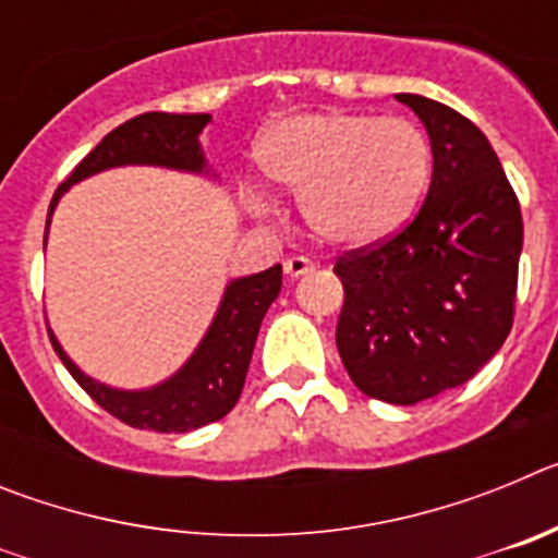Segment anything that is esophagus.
<instances>
[{
    "instance_id": "1",
    "label": "esophagus",
    "mask_w": 558,
    "mask_h": 558,
    "mask_svg": "<svg viewBox=\"0 0 558 558\" xmlns=\"http://www.w3.org/2000/svg\"><path fill=\"white\" fill-rule=\"evenodd\" d=\"M313 270H315V263L313 259H307V256H290V259H284V274H288L290 279H299V276L313 274Z\"/></svg>"
}]
</instances>
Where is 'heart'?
I'll return each instance as SVG.
<instances>
[{
    "label": "heart",
    "mask_w": 558,
    "mask_h": 558,
    "mask_svg": "<svg viewBox=\"0 0 558 558\" xmlns=\"http://www.w3.org/2000/svg\"><path fill=\"white\" fill-rule=\"evenodd\" d=\"M265 179L299 195L315 236L363 248L411 220L430 181L427 133L405 117L363 111L295 113L270 128L256 147ZM254 206H265L256 192Z\"/></svg>",
    "instance_id": "b5f03b06"
}]
</instances>
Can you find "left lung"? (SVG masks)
Wrapping results in <instances>:
<instances>
[{
	"label": "left lung",
	"instance_id": "1",
	"mask_svg": "<svg viewBox=\"0 0 558 558\" xmlns=\"http://www.w3.org/2000/svg\"><path fill=\"white\" fill-rule=\"evenodd\" d=\"M397 100L427 128L430 190L397 234L338 256L335 343L366 397L416 405L475 377L509 338L522 215L475 122L430 97Z\"/></svg>",
	"mask_w": 558,
	"mask_h": 558
}]
</instances>
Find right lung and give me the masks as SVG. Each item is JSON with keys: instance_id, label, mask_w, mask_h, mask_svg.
Masks as SVG:
<instances>
[{"instance_id": "obj_1", "label": "right lung", "mask_w": 558, "mask_h": 558, "mask_svg": "<svg viewBox=\"0 0 558 558\" xmlns=\"http://www.w3.org/2000/svg\"><path fill=\"white\" fill-rule=\"evenodd\" d=\"M206 122H209V113L165 111H147L122 122L69 172V179L52 195L49 215L69 184L108 167L161 165L175 167V170H204L198 133L204 131ZM47 229H44V243H47ZM279 290H282V265L231 282L209 332L201 340L198 352L192 354L190 363L175 377L150 391H113V388L100 386L63 354L52 335L49 340L77 386L113 418L140 430L186 433L218 422L236 405L245 386L259 324L270 304L276 302Z\"/></svg>"}]
</instances>
